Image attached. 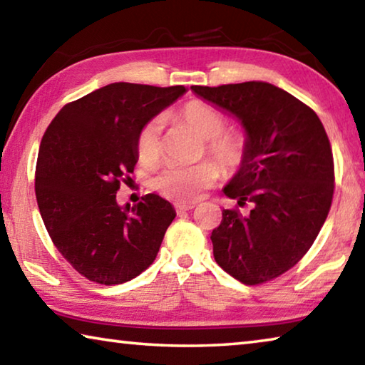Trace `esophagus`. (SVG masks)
Returning a JSON list of instances; mask_svg holds the SVG:
<instances>
[{
	"label": "esophagus",
	"mask_w": 365,
	"mask_h": 365,
	"mask_svg": "<svg viewBox=\"0 0 365 365\" xmlns=\"http://www.w3.org/2000/svg\"><path fill=\"white\" fill-rule=\"evenodd\" d=\"M197 205L196 201H188V202H175V211L178 214H182L185 211H190V209H193Z\"/></svg>",
	"instance_id": "esophagus-1"
}]
</instances>
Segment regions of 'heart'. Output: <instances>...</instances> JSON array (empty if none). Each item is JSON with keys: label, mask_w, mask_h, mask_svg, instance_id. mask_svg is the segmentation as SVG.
I'll use <instances>...</instances> for the list:
<instances>
[{"label": "heart", "mask_w": 365, "mask_h": 365, "mask_svg": "<svg viewBox=\"0 0 365 365\" xmlns=\"http://www.w3.org/2000/svg\"><path fill=\"white\" fill-rule=\"evenodd\" d=\"M178 115L206 140V151L218 160L222 169L237 172L242 168L248 156V141L243 133L225 130L227 117L217 108L193 100L185 104ZM160 130V117H153L140 128L135 150L141 164L153 165L159 160ZM217 163L212 159H205L195 165H169L154 177L153 187L169 200L193 201L202 190L211 187L220 177V168Z\"/></svg>", "instance_id": "obj_1"}]
</instances>
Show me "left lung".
I'll use <instances>...</instances> for the list:
<instances>
[{"label": "left lung", "mask_w": 365, "mask_h": 365, "mask_svg": "<svg viewBox=\"0 0 365 365\" xmlns=\"http://www.w3.org/2000/svg\"><path fill=\"white\" fill-rule=\"evenodd\" d=\"M191 90L242 120L248 141L224 193L252 209L222 211L211 235L215 262L245 285L274 280L301 261L329 215L335 168L325 128L307 104L267 82Z\"/></svg>", "instance_id": "1"}]
</instances>
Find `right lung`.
<instances>
[{
  "mask_svg": "<svg viewBox=\"0 0 365 365\" xmlns=\"http://www.w3.org/2000/svg\"><path fill=\"white\" fill-rule=\"evenodd\" d=\"M185 91L110 83L67 103L43 135L36 202L54 246L85 279L119 285L156 259L174 207L154 193L120 207L115 195L138 160L140 128Z\"/></svg>",
  "mask_w": 365,
  "mask_h": 365,
  "instance_id": "right-lung-1",
  "label": "right lung"
}]
</instances>
